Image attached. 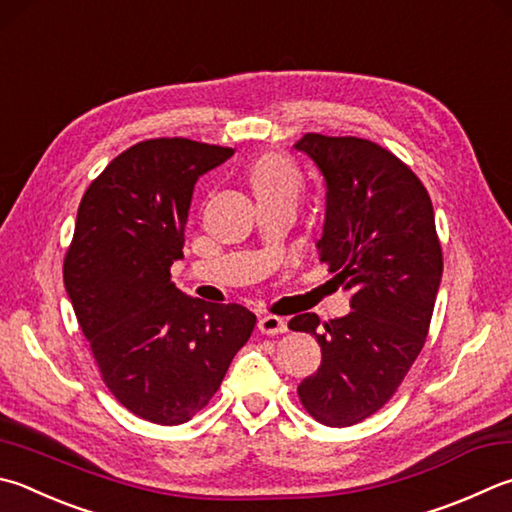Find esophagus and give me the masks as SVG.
Masks as SVG:
<instances>
[{
  "label": "esophagus",
  "instance_id": "34e87169",
  "mask_svg": "<svg viewBox=\"0 0 512 512\" xmlns=\"http://www.w3.org/2000/svg\"><path fill=\"white\" fill-rule=\"evenodd\" d=\"M259 331L266 333V336H277V333H284L288 331V324L280 315H264V318H259Z\"/></svg>",
  "mask_w": 512,
  "mask_h": 512
}]
</instances>
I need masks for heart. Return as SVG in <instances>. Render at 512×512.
<instances>
[{"label": "heart", "instance_id": "heart-1", "mask_svg": "<svg viewBox=\"0 0 512 512\" xmlns=\"http://www.w3.org/2000/svg\"><path fill=\"white\" fill-rule=\"evenodd\" d=\"M248 181L253 185L257 199L271 197L280 192H297L300 188V174L295 165L282 154H262L250 163Z\"/></svg>", "mask_w": 512, "mask_h": 512}]
</instances>
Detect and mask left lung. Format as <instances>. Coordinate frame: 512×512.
<instances>
[{
    "label": "left lung",
    "mask_w": 512,
    "mask_h": 512,
    "mask_svg": "<svg viewBox=\"0 0 512 512\" xmlns=\"http://www.w3.org/2000/svg\"><path fill=\"white\" fill-rule=\"evenodd\" d=\"M327 181L320 259L351 288V313L324 322L302 313L288 329L318 338L322 362L297 396L315 421L349 427L376 414L421 353L441 284L443 253L430 194L378 143L358 136L304 134Z\"/></svg>",
    "instance_id": "1"
}]
</instances>
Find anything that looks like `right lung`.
I'll list each match as a JSON object with an SVG mask.
<instances>
[{
	"instance_id": "1",
	"label": "right lung",
	"mask_w": 512,
	"mask_h": 512,
	"mask_svg": "<svg viewBox=\"0 0 512 512\" xmlns=\"http://www.w3.org/2000/svg\"><path fill=\"white\" fill-rule=\"evenodd\" d=\"M232 154L181 136L132 145L91 181L64 255L102 380L156 425H181L210 403L257 322L246 306L192 300L170 282L194 183Z\"/></svg>"
}]
</instances>
